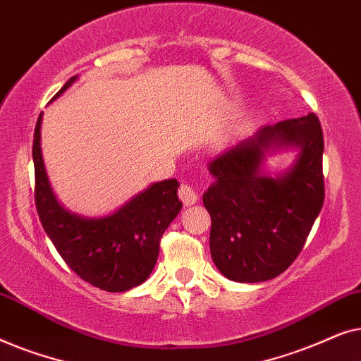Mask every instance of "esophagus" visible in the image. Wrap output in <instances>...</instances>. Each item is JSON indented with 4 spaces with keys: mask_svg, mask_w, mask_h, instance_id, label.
<instances>
[{
    "mask_svg": "<svg viewBox=\"0 0 361 361\" xmlns=\"http://www.w3.org/2000/svg\"><path fill=\"white\" fill-rule=\"evenodd\" d=\"M179 199L184 202V205H194L197 200H199V195L194 190V187H190L189 184H182L179 189Z\"/></svg>",
    "mask_w": 361,
    "mask_h": 361,
    "instance_id": "obj_1",
    "label": "esophagus"
}]
</instances>
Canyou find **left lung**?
Here are the masks:
<instances>
[{"instance_id": "obj_1", "label": "left lung", "mask_w": 361, "mask_h": 361, "mask_svg": "<svg viewBox=\"0 0 361 361\" xmlns=\"http://www.w3.org/2000/svg\"><path fill=\"white\" fill-rule=\"evenodd\" d=\"M281 150H295L296 157L271 176L265 161ZM322 154V128L309 113L261 126L209 162L210 253L225 278L263 283L298 258L324 205Z\"/></svg>"}]
</instances>
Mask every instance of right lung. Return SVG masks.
<instances>
[{
    "instance_id": "obj_1",
    "label": "right lung",
    "mask_w": 361,
    "mask_h": 361,
    "mask_svg": "<svg viewBox=\"0 0 361 361\" xmlns=\"http://www.w3.org/2000/svg\"><path fill=\"white\" fill-rule=\"evenodd\" d=\"M78 75L72 77L52 102ZM42 113L34 131L36 207L46 233L59 255L83 281L108 293H125L145 283L159 256V241L182 209L179 182H152L111 214L83 216L67 210L54 194L41 149Z\"/></svg>"
}]
</instances>
